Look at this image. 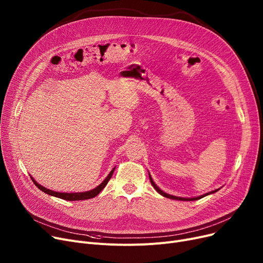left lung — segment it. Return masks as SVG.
I'll return each instance as SVG.
<instances>
[{
  "mask_svg": "<svg viewBox=\"0 0 263 263\" xmlns=\"http://www.w3.org/2000/svg\"><path fill=\"white\" fill-rule=\"evenodd\" d=\"M149 179H150V182H151V184H153V186L156 189V191L159 193V194H161L162 196H164V197H166V198H171V199H176V200H183V201H191V200H197V199H199V198H202V197H204V196H206V195H210V194H213V193H215V192H217L219 189H217V190H214V191H212V192H209V193H206V194H204V195H201V196H198V197H192V198H184V197H177V196H173V195H170V194H167V193H165V192H163L155 182H154V180H153V178H151V176H150V174H149Z\"/></svg>",
  "mask_w": 263,
  "mask_h": 263,
  "instance_id": "1",
  "label": "left lung"
}]
</instances>
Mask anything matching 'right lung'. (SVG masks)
Listing matches in <instances>:
<instances>
[{
    "label": "right lung",
    "instance_id": "1",
    "mask_svg": "<svg viewBox=\"0 0 263 263\" xmlns=\"http://www.w3.org/2000/svg\"><path fill=\"white\" fill-rule=\"evenodd\" d=\"M115 171V167L110 171V173L107 175V177L104 179V180L102 181V183H100L98 186L95 187L93 190H90V191H87V192H80V193H61V192H55V191H51L49 189H46L45 186L40 185L38 182H36L33 177L32 180L34 182V184L43 192H45L46 194L48 195H51V196H54V197H59V198H62V199H65V200H69V201H74V200H85V199H89V198H92V197H96L97 195L99 194V193L105 187V185L107 184L108 180L110 178H112V175Z\"/></svg>",
    "mask_w": 263,
    "mask_h": 263
}]
</instances>
